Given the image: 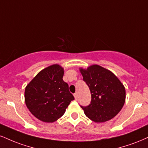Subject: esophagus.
Here are the masks:
<instances>
[{"instance_id":"1","label":"esophagus","mask_w":148,"mask_h":148,"mask_svg":"<svg viewBox=\"0 0 148 148\" xmlns=\"http://www.w3.org/2000/svg\"><path fill=\"white\" fill-rule=\"evenodd\" d=\"M74 98H75V99H76H76H77V97H78V95H77V94H76V93L74 94Z\"/></svg>"}]
</instances>
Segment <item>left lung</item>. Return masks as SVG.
<instances>
[{
    "mask_svg": "<svg viewBox=\"0 0 148 148\" xmlns=\"http://www.w3.org/2000/svg\"><path fill=\"white\" fill-rule=\"evenodd\" d=\"M83 79L91 92V103L81 108L96 123L106 122L118 114L125 101V89L111 71L98 65L80 68Z\"/></svg>",
    "mask_w": 148,
    "mask_h": 148,
    "instance_id": "1",
    "label": "left lung"
}]
</instances>
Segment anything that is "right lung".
<instances>
[{
    "instance_id": "1",
    "label": "right lung",
    "mask_w": 148,
    "mask_h": 148,
    "mask_svg": "<svg viewBox=\"0 0 148 148\" xmlns=\"http://www.w3.org/2000/svg\"><path fill=\"white\" fill-rule=\"evenodd\" d=\"M64 69L58 64L46 67L26 86L25 101L36 118L53 123L64 114L74 99L68 84L63 80Z\"/></svg>"
}]
</instances>
